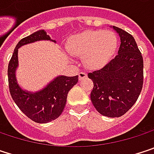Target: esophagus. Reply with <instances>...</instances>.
I'll list each match as a JSON object with an SVG mask.
<instances>
[{"instance_id":"1","label":"esophagus","mask_w":154,"mask_h":154,"mask_svg":"<svg viewBox=\"0 0 154 154\" xmlns=\"http://www.w3.org/2000/svg\"><path fill=\"white\" fill-rule=\"evenodd\" d=\"M85 77H87V74L85 73V72H79V74H78V78H79V80H82V79H84V78H85Z\"/></svg>"}]
</instances>
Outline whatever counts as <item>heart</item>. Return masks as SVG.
I'll return each instance as SVG.
<instances>
[{
  "label": "heart",
  "mask_w": 154,
  "mask_h": 154,
  "mask_svg": "<svg viewBox=\"0 0 154 154\" xmlns=\"http://www.w3.org/2000/svg\"><path fill=\"white\" fill-rule=\"evenodd\" d=\"M117 48V36L111 31L88 30L73 35L67 44L71 55L84 56L87 68L95 69L106 64Z\"/></svg>",
  "instance_id": "obj_1"
}]
</instances>
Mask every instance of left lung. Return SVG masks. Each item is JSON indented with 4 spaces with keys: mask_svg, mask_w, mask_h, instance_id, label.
Masks as SVG:
<instances>
[{
    "mask_svg": "<svg viewBox=\"0 0 154 154\" xmlns=\"http://www.w3.org/2000/svg\"><path fill=\"white\" fill-rule=\"evenodd\" d=\"M120 37L116 57L99 70L88 74L94 82L91 101L102 115L116 118L132 107L143 88V60L135 38L112 26Z\"/></svg>",
    "mask_w": 154,
    "mask_h": 154,
    "instance_id": "left-lung-1",
    "label": "left lung"
}]
</instances>
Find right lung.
Wrapping results in <instances>:
<instances>
[{
  "instance_id": "obj_1",
  "label": "right lung",
  "mask_w": 154,
  "mask_h": 154,
  "mask_svg": "<svg viewBox=\"0 0 154 154\" xmlns=\"http://www.w3.org/2000/svg\"><path fill=\"white\" fill-rule=\"evenodd\" d=\"M51 40L45 30H39L21 39L17 45L8 66L9 88L11 95L20 110L30 119L36 123H48L56 119L62 113L69 90L78 81V76H59L46 86L35 93L23 90L17 84L16 69L18 66V48L36 41Z\"/></svg>"
}]
</instances>
